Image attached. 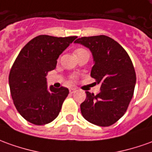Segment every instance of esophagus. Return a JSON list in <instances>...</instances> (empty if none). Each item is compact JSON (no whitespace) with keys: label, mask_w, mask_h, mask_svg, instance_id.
Instances as JSON below:
<instances>
[{"label":"esophagus","mask_w":152,"mask_h":152,"mask_svg":"<svg viewBox=\"0 0 152 152\" xmlns=\"http://www.w3.org/2000/svg\"><path fill=\"white\" fill-rule=\"evenodd\" d=\"M76 91V90L75 89V88H70V89H69V91H70V93H71V94L74 93V92H75Z\"/></svg>","instance_id":"obj_1"}]
</instances>
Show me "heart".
<instances>
[{"instance_id": "b5f03b06", "label": "heart", "mask_w": 152, "mask_h": 152, "mask_svg": "<svg viewBox=\"0 0 152 152\" xmlns=\"http://www.w3.org/2000/svg\"><path fill=\"white\" fill-rule=\"evenodd\" d=\"M86 50H85V49H81V48H80V49H77V50L76 51V54L77 55V54L79 53H83V52H86Z\"/></svg>"}]
</instances>
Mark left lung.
<instances>
[{
	"mask_svg": "<svg viewBox=\"0 0 152 152\" xmlns=\"http://www.w3.org/2000/svg\"><path fill=\"white\" fill-rule=\"evenodd\" d=\"M79 43L89 48L94 66L91 77L100 85L97 95L86 91L80 104L82 116L100 127L112 125L122 117L131 101L136 85V73L127 52L115 40L105 35L82 37Z\"/></svg>",
	"mask_w": 152,
	"mask_h": 152,
	"instance_id": "left-lung-1",
	"label": "left lung"
}]
</instances>
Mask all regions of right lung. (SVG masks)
Segmentation results:
<instances>
[{"label": "right lung", "instance_id": "right-lung-1", "mask_svg": "<svg viewBox=\"0 0 152 152\" xmlns=\"http://www.w3.org/2000/svg\"><path fill=\"white\" fill-rule=\"evenodd\" d=\"M76 38L37 36L19 53L10 72L9 86L14 104L25 120L44 125L58 116L69 91L63 86H48L46 76Z\"/></svg>", "mask_w": 152, "mask_h": 152}]
</instances>
